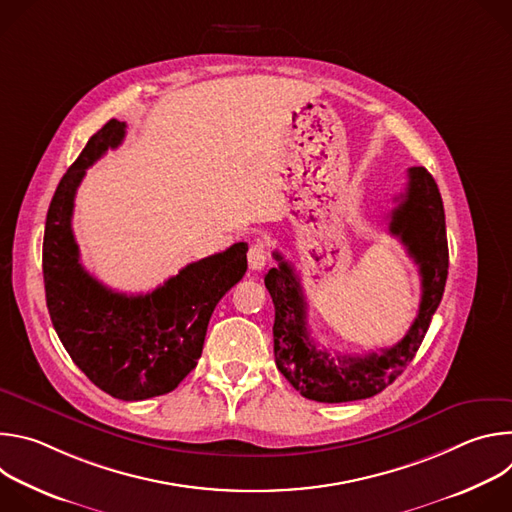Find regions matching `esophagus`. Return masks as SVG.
<instances>
[{
  "instance_id": "esophagus-1",
  "label": "esophagus",
  "mask_w": 512,
  "mask_h": 512,
  "mask_svg": "<svg viewBox=\"0 0 512 512\" xmlns=\"http://www.w3.org/2000/svg\"><path fill=\"white\" fill-rule=\"evenodd\" d=\"M247 259H249V267L253 271H261L265 265H267V251H265V245L263 243H253L249 253H247Z\"/></svg>"
}]
</instances>
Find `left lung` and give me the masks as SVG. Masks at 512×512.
<instances>
[{
    "mask_svg": "<svg viewBox=\"0 0 512 512\" xmlns=\"http://www.w3.org/2000/svg\"><path fill=\"white\" fill-rule=\"evenodd\" d=\"M397 200L389 218V233L407 247L419 265L421 302L409 332L395 346L381 348L379 354H330L326 348H318L308 330V302L300 277L273 251L279 265L265 275V287L275 306V364L306 399L346 403L381 393L407 369L442 302L450 265L442 194L433 176L415 166L407 170V188Z\"/></svg>",
    "mask_w": 512,
    "mask_h": 512,
    "instance_id": "obj_1",
    "label": "left lung"
}]
</instances>
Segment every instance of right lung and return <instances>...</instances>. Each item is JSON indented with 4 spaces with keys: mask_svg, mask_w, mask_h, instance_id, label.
Here are the masks:
<instances>
[{
    "mask_svg": "<svg viewBox=\"0 0 512 512\" xmlns=\"http://www.w3.org/2000/svg\"><path fill=\"white\" fill-rule=\"evenodd\" d=\"M125 137V123L107 121L62 176L42 245L46 306L72 362L101 391L143 401L174 391L196 367L208 320L247 271V243L186 265L150 294L127 296L105 287L83 265L72 235L75 194L87 168Z\"/></svg>",
    "mask_w": 512,
    "mask_h": 512,
    "instance_id": "right-lung-1",
    "label": "right lung"
}]
</instances>
